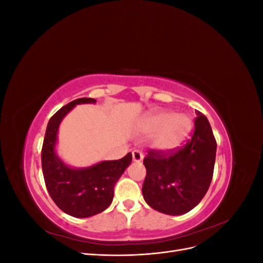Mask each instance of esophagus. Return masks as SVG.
Returning a JSON list of instances; mask_svg holds the SVG:
<instances>
[{"instance_id":"obj_1","label":"esophagus","mask_w":263,"mask_h":263,"mask_svg":"<svg viewBox=\"0 0 263 263\" xmlns=\"http://www.w3.org/2000/svg\"><path fill=\"white\" fill-rule=\"evenodd\" d=\"M132 155H133V160L135 162H139L142 160V158H144V155H142L139 150H134Z\"/></svg>"}]
</instances>
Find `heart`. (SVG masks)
<instances>
[{
	"label": "heart",
	"instance_id": "b5f03b06",
	"mask_svg": "<svg viewBox=\"0 0 263 263\" xmlns=\"http://www.w3.org/2000/svg\"><path fill=\"white\" fill-rule=\"evenodd\" d=\"M192 121L185 115L174 116L168 112H157L148 115L142 122L147 133H157V147L162 151H173L182 146L192 130Z\"/></svg>",
	"mask_w": 263,
	"mask_h": 263
}]
</instances>
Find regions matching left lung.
<instances>
[{"mask_svg":"<svg viewBox=\"0 0 263 263\" xmlns=\"http://www.w3.org/2000/svg\"><path fill=\"white\" fill-rule=\"evenodd\" d=\"M195 113L194 133L185 145L174 151L149 150L144 159L142 195L160 213L176 216L190 212L211 185L217 144L209 119Z\"/></svg>","mask_w":263,"mask_h":263,"instance_id":"obj_1","label":"left lung"}]
</instances>
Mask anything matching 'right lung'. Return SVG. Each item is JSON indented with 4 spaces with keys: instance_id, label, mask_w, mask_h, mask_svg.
Instances as JSON below:
<instances>
[{
    "instance_id": "1",
    "label": "right lung",
    "mask_w": 263,
    "mask_h": 263,
    "mask_svg": "<svg viewBox=\"0 0 263 263\" xmlns=\"http://www.w3.org/2000/svg\"><path fill=\"white\" fill-rule=\"evenodd\" d=\"M81 98L61 107L48 122L42 149V166L46 187L52 201L70 216L85 218L106 210L113 201L114 186L132 162V154L119 160L101 161L87 168H71L54 151L59 125L78 104L95 103Z\"/></svg>"
}]
</instances>
